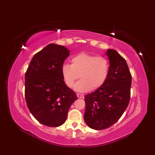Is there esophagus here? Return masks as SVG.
Instances as JSON below:
<instances>
[{"instance_id": "esophagus-1", "label": "esophagus", "mask_w": 155, "mask_h": 155, "mask_svg": "<svg viewBox=\"0 0 155 155\" xmlns=\"http://www.w3.org/2000/svg\"><path fill=\"white\" fill-rule=\"evenodd\" d=\"M77 96L78 98H83V97H84L83 94H77Z\"/></svg>"}]
</instances>
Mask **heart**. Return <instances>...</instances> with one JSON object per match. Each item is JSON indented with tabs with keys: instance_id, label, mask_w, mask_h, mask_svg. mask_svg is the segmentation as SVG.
Returning <instances> with one entry per match:
<instances>
[{
	"instance_id": "b5f03b06",
	"label": "heart",
	"mask_w": 155,
	"mask_h": 155,
	"mask_svg": "<svg viewBox=\"0 0 155 155\" xmlns=\"http://www.w3.org/2000/svg\"><path fill=\"white\" fill-rule=\"evenodd\" d=\"M71 64L62 65L61 74L68 87L80 92L97 90L105 83L109 73V63L105 57L81 52L73 57Z\"/></svg>"
}]
</instances>
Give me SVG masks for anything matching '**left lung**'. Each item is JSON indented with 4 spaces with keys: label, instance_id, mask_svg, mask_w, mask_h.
Segmentation results:
<instances>
[{
    "label": "left lung",
    "instance_id": "1",
    "mask_svg": "<svg viewBox=\"0 0 155 155\" xmlns=\"http://www.w3.org/2000/svg\"><path fill=\"white\" fill-rule=\"evenodd\" d=\"M109 73L101 87L85 97L84 120L95 130L109 128L118 120L127 108L130 98L132 77L126 60L114 49L106 52Z\"/></svg>",
    "mask_w": 155,
    "mask_h": 155
}]
</instances>
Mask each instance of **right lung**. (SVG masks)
I'll list each match as a JSON object with an SVG mask.
<instances>
[{
    "label": "right lung",
    "mask_w": 155,
    "mask_h": 155,
    "mask_svg": "<svg viewBox=\"0 0 155 155\" xmlns=\"http://www.w3.org/2000/svg\"><path fill=\"white\" fill-rule=\"evenodd\" d=\"M69 55L65 47L50 44L33 56L26 72L28 108L39 122L48 127L64 124L70 106L77 99L61 74L62 65Z\"/></svg>",
    "instance_id": "obj_1"
}]
</instances>
